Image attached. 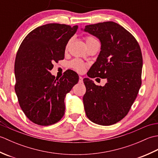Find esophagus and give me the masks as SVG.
Wrapping results in <instances>:
<instances>
[{
	"label": "esophagus",
	"mask_w": 158,
	"mask_h": 158,
	"mask_svg": "<svg viewBox=\"0 0 158 158\" xmlns=\"http://www.w3.org/2000/svg\"><path fill=\"white\" fill-rule=\"evenodd\" d=\"M83 82V77L81 76H79V83H81Z\"/></svg>",
	"instance_id": "1"
}]
</instances>
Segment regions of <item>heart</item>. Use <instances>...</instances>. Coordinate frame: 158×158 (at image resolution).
Listing matches in <instances>:
<instances>
[{
	"label": "heart",
	"instance_id": "b5f03b06",
	"mask_svg": "<svg viewBox=\"0 0 158 158\" xmlns=\"http://www.w3.org/2000/svg\"><path fill=\"white\" fill-rule=\"evenodd\" d=\"M85 39V42H86L87 45H89L90 43H92L93 42L97 41L94 38L92 37V36H86ZM67 47H68V45H67ZM70 66H71L73 69L76 70L77 71L80 72V73L83 72V70H84L85 66L84 63L78 59H75V60H72V61L70 62Z\"/></svg>",
	"mask_w": 158,
	"mask_h": 158
}]
</instances>
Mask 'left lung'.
<instances>
[{"instance_id": "obj_1", "label": "left lung", "mask_w": 158, "mask_h": 158, "mask_svg": "<svg viewBox=\"0 0 158 158\" xmlns=\"http://www.w3.org/2000/svg\"><path fill=\"white\" fill-rule=\"evenodd\" d=\"M84 31L101 43V51L88 76L107 79L105 86L96 85L89 78L83 79L85 114L96 124L113 125L127 115L139 93L143 68L141 50L134 36L115 22L85 26Z\"/></svg>"}]
</instances>
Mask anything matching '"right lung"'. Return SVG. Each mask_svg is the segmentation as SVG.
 <instances>
[{
    "instance_id": "obj_1",
    "label": "right lung",
    "mask_w": 158,
    "mask_h": 158,
    "mask_svg": "<svg viewBox=\"0 0 158 158\" xmlns=\"http://www.w3.org/2000/svg\"><path fill=\"white\" fill-rule=\"evenodd\" d=\"M78 26L48 23L23 40L15 61V91L28 118L39 126L56 123L64 115V98L79 81L77 73L66 70L59 79L52 75L53 63L64 58L66 46Z\"/></svg>"
}]
</instances>
